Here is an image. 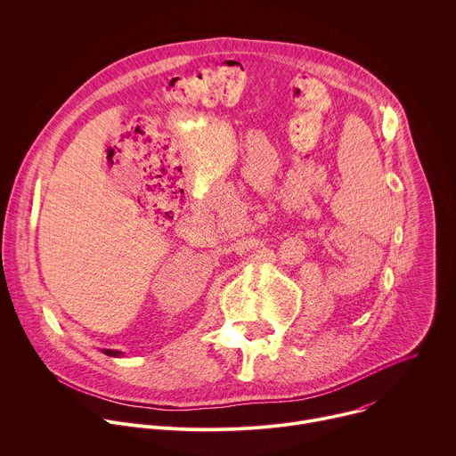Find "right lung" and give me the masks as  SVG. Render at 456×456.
<instances>
[{
    "mask_svg": "<svg viewBox=\"0 0 456 456\" xmlns=\"http://www.w3.org/2000/svg\"><path fill=\"white\" fill-rule=\"evenodd\" d=\"M106 355H113V357H118V355H124L122 352H118V350H111V348H104L102 350Z\"/></svg>",
    "mask_w": 456,
    "mask_h": 456,
    "instance_id": "1",
    "label": "right lung"
}]
</instances>
